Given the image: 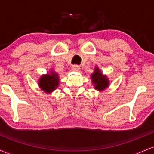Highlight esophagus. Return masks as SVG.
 <instances>
[{"label":"esophagus","mask_w":154,"mask_h":154,"mask_svg":"<svg viewBox=\"0 0 154 154\" xmlns=\"http://www.w3.org/2000/svg\"><path fill=\"white\" fill-rule=\"evenodd\" d=\"M72 70L74 72H79V70H80V67L77 66V65H74V66H72Z\"/></svg>","instance_id":"34e87169"}]
</instances>
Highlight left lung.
I'll list each match as a JSON object with an SVG mask.
<instances>
[{
  "instance_id": "1",
  "label": "left lung",
  "mask_w": 154,
  "mask_h": 154,
  "mask_svg": "<svg viewBox=\"0 0 154 154\" xmlns=\"http://www.w3.org/2000/svg\"><path fill=\"white\" fill-rule=\"evenodd\" d=\"M91 79L93 84H94L95 89L97 91H102L109 87V79L107 78L106 76L103 75L100 72V70L98 67H95L94 72L91 75Z\"/></svg>"
}]
</instances>
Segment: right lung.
Wrapping results in <instances>:
<instances>
[{
	"label": "right lung",
	"mask_w": 154,
	"mask_h": 154,
	"mask_svg": "<svg viewBox=\"0 0 154 154\" xmlns=\"http://www.w3.org/2000/svg\"><path fill=\"white\" fill-rule=\"evenodd\" d=\"M40 89L47 93H51L59 85V78L57 73L51 70L50 74L43 75L38 81Z\"/></svg>",
	"instance_id": "add662e5"
}]
</instances>
